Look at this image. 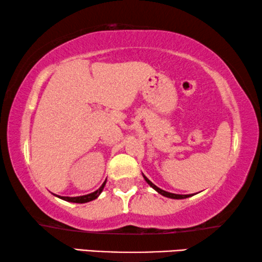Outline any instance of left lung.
Instances as JSON below:
<instances>
[{
    "label": "left lung",
    "instance_id": "left-lung-1",
    "mask_svg": "<svg viewBox=\"0 0 262 262\" xmlns=\"http://www.w3.org/2000/svg\"><path fill=\"white\" fill-rule=\"evenodd\" d=\"M143 177H144V175H143ZM144 179H145V181L148 182V184H149L150 186H151V187H152L154 189H156V191L160 193V194H162V195H164V196H168V198H173V199H185V198H188V196H191L189 194H185V195H182V194H174V193L166 192V191H163V189H161V188L157 187L156 185H154L152 182L150 181L149 179L146 178V177H144Z\"/></svg>",
    "mask_w": 262,
    "mask_h": 262
}]
</instances>
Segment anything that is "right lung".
Instances as JSON below:
<instances>
[{"mask_svg": "<svg viewBox=\"0 0 262 262\" xmlns=\"http://www.w3.org/2000/svg\"><path fill=\"white\" fill-rule=\"evenodd\" d=\"M105 184H106V181L103 182L102 186H101V187H100V188L98 189V191L93 192V193H91V194H87V195H82V196H73V198H71V196H59V198H62L63 200H67V202H71V203H80V204H83V203L92 202V200H94V199L98 198L100 193L102 192L103 187H105Z\"/></svg>", "mask_w": 262, "mask_h": 262, "instance_id": "obj_1", "label": "right lung"}]
</instances>
